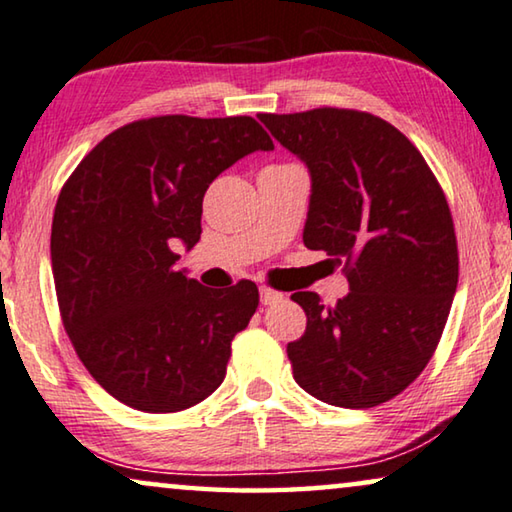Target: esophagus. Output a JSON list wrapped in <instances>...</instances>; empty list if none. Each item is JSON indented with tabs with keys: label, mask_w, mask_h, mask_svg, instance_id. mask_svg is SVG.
<instances>
[{
	"label": "esophagus",
	"mask_w": 512,
	"mask_h": 512,
	"mask_svg": "<svg viewBox=\"0 0 512 512\" xmlns=\"http://www.w3.org/2000/svg\"><path fill=\"white\" fill-rule=\"evenodd\" d=\"M281 300H284V293L272 291L268 286H261V305H277Z\"/></svg>",
	"instance_id": "obj_1"
}]
</instances>
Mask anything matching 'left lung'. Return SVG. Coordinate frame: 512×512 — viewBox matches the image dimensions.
Returning a JSON list of instances; mask_svg holds the SVG:
<instances>
[{
	"label": "left lung",
	"instance_id": "8db88e82",
	"mask_svg": "<svg viewBox=\"0 0 512 512\" xmlns=\"http://www.w3.org/2000/svg\"><path fill=\"white\" fill-rule=\"evenodd\" d=\"M311 177L302 240L344 261L335 307L293 293L307 330L286 346L293 379L342 409H372L418 379L457 291V238L443 189L416 145L381 117L346 108L258 115Z\"/></svg>",
	"mask_w": 512,
	"mask_h": 512
}]
</instances>
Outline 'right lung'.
I'll list each match as a JSON object with an SVG mask.
<instances>
[{"label":"right lung","instance_id":"right-lung-1","mask_svg":"<svg viewBox=\"0 0 512 512\" xmlns=\"http://www.w3.org/2000/svg\"><path fill=\"white\" fill-rule=\"evenodd\" d=\"M274 150L254 117L164 115L108 133L59 191L50 261L78 358L108 395L175 413L219 388L258 288H205L177 270L201 240L214 177Z\"/></svg>","mask_w":512,"mask_h":512}]
</instances>
